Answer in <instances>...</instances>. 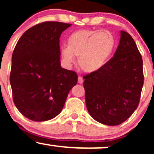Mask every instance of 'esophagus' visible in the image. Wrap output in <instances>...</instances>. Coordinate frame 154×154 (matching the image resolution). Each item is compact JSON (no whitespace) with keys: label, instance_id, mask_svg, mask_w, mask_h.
<instances>
[{"label":"esophagus","instance_id":"obj_1","mask_svg":"<svg viewBox=\"0 0 154 154\" xmlns=\"http://www.w3.org/2000/svg\"><path fill=\"white\" fill-rule=\"evenodd\" d=\"M83 82V79L82 77H80V76H79L78 77V83L79 84H82Z\"/></svg>","mask_w":154,"mask_h":154}]
</instances>
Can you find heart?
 <instances>
[{
  "instance_id": "b5f03b06",
  "label": "heart",
  "mask_w": 154,
  "mask_h": 154,
  "mask_svg": "<svg viewBox=\"0 0 154 154\" xmlns=\"http://www.w3.org/2000/svg\"><path fill=\"white\" fill-rule=\"evenodd\" d=\"M114 48L115 40L111 33L79 29L68 37L67 46L61 48V54L66 65H72L75 56H78L79 68L86 73H93L106 64Z\"/></svg>"
}]
</instances>
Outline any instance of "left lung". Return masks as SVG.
Listing matches in <instances>:
<instances>
[{
  "mask_svg": "<svg viewBox=\"0 0 154 154\" xmlns=\"http://www.w3.org/2000/svg\"><path fill=\"white\" fill-rule=\"evenodd\" d=\"M120 33L114 56L100 70L83 77L88 112L109 126L120 125L133 114L143 85L142 56L131 35Z\"/></svg>",
  "mask_w": 154,
  "mask_h": 154,
  "instance_id": "left-lung-1",
  "label": "left lung"
}]
</instances>
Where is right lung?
I'll return each mask as SVG.
<instances>
[{
    "label": "right lung",
    "mask_w": 154,
    "mask_h": 154,
    "mask_svg": "<svg viewBox=\"0 0 154 154\" xmlns=\"http://www.w3.org/2000/svg\"><path fill=\"white\" fill-rule=\"evenodd\" d=\"M72 24L45 22L29 28L16 45L10 83L16 107L27 119L43 122L62 110L77 82L75 72L61 68L59 38Z\"/></svg>",
    "instance_id": "1"
}]
</instances>
